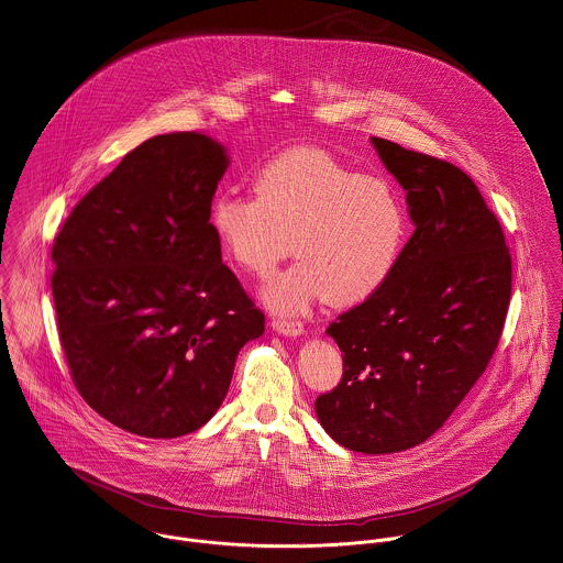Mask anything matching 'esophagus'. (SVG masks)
Returning <instances> with one entry per match:
<instances>
[{
  "instance_id": "obj_1",
  "label": "esophagus",
  "mask_w": 563,
  "mask_h": 563,
  "mask_svg": "<svg viewBox=\"0 0 563 563\" xmlns=\"http://www.w3.org/2000/svg\"><path fill=\"white\" fill-rule=\"evenodd\" d=\"M272 328L283 336H300L303 332L302 321H294V319H274Z\"/></svg>"
}]
</instances>
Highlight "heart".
Segmentation results:
<instances>
[{"label":"heart","mask_w":563,"mask_h":563,"mask_svg":"<svg viewBox=\"0 0 563 563\" xmlns=\"http://www.w3.org/2000/svg\"><path fill=\"white\" fill-rule=\"evenodd\" d=\"M255 197L224 192L210 227L227 260L244 274L274 276L263 300L276 312H300L323 298L353 306L373 298L400 260L405 208L388 181L357 174L323 150L294 147L255 174Z\"/></svg>","instance_id":"heart-1"}]
</instances>
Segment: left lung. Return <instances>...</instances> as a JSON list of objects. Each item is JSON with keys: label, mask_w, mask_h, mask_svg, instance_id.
<instances>
[{"label": "left lung", "mask_w": 563, "mask_h": 563, "mask_svg": "<svg viewBox=\"0 0 563 563\" xmlns=\"http://www.w3.org/2000/svg\"><path fill=\"white\" fill-rule=\"evenodd\" d=\"M416 227L388 283L330 323L343 379L314 411L353 452L389 454L441 429L486 371L506 323L512 257L474 179L373 136Z\"/></svg>", "instance_id": "obj_1"}]
</instances>
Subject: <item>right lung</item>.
Returning a JSON list of instances; mask_svg holds the SVG:
<instances>
[{"label": "right lung", "mask_w": 563, "mask_h": 563, "mask_svg": "<svg viewBox=\"0 0 563 563\" xmlns=\"http://www.w3.org/2000/svg\"><path fill=\"white\" fill-rule=\"evenodd\" d=\"M229 158L214 139L143 141L75 206L51 260L59 343L87 405L150 439L222 405L261 308L222 263L210 208Z\"/></svg>", "instance_id": "right-lung-1"}]
</instances>
